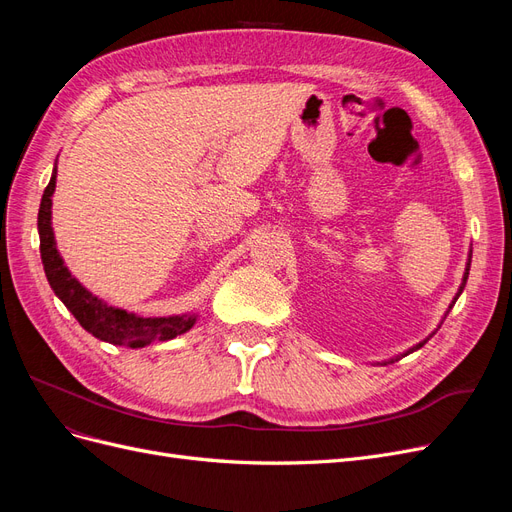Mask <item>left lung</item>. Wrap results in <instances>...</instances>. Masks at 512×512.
I'll use <instances>...</instances> for the list:
<instances>
[{
  "label": "left lung",
  "instance_id": "obj_1",
  "mask_svg": "<svg viewBox=\"0 0 512 512\" xmlns=\"http://www.w3.org/2000/svg\"><path fill=\"white\" fill-rule=\"evenodd\" d=\"M470 260H472V256H470ZM470 260H468V267H466V273H463V282H461V286H459V292H457V297H455V299H453V303H451V307H453V305H455V301H457V299H459V294H461V292H463V288H466V282H468V275H470ZM451 307H448V309H451ZM427 339H429V337H427ZM427 339H425V342H421V344H416V346H414V348H410V350H408V352H406V354H410V352H414V350H418V348H423V346H425V344H427ZM391 363H393V361H391Z\"/></svg>",
  "mask_w": 512,
  "mask_h": 512
}]
</instances>
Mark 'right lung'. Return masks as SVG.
I'll return each mask as SVG.
<instances>
[{
	"mask_svg": "<svg viewBox=\"0 0 512 512\" xmlns=\"http://www.w3.org/2000/svg\"><path fill=\"white\" fill-rule=\"evenodd\" d=\"M57 181V166L49 185L42 194V203L38 211V232H40V256L46 280H49L53 292L61 299L72 316L79 320L81 327L98 337L100 342H108L113 346H128V348H143L153 342H166L185 331H190L196 322V314L183 316H164V318H143L136 316L126 309H119L104 303L96 294H91L81 282L72 277L64 258L59 256L55 247V235L51 226V207H53V192Z\"/></svg>",
	"mask_w": 512,
	"mask_h": 512,
	"instance_id": "obj_1",
	"label": "right lung"
}]
</instances>
